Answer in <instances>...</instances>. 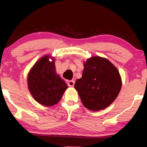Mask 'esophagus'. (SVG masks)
<instances>
[{"label":"esophagus","instance_id":"1","mask_svg":"<svg viewBox=\"0 0 147 147\" xmlns=\"http://www.w3.org/2000/svg\"><path fill=\"white\" fill-rule=\"evenodd\" d=\"M67 84L69 87H74V85H75V81L74 80L67 81Z\"/></svg>","mask_w":147,"mask_h":147}]
</instances>
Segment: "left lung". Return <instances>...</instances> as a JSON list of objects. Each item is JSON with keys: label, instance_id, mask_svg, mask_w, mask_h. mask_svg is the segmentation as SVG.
<instances>
[{"label": "left lung", "instance_id": "obj_1", "mask_svg": "<svg viewBox=\"0 0 147 147\" xmlns=\"http://www.w3.org/2000/svg\"><path fill=\"white\" fill-rule=\"evenodd\" d=\"M121 87V76L116 67L99 56L90 57L84 63L82 78L75 84L83 105L94 112L109 106Z\"/></svg>", "mask_w": 147, "mask_h": 147}]
</instances>
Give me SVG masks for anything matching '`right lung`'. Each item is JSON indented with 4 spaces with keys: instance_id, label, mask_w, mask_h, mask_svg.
<instances>
[{
    "instance_id": "obj_1",
    "label": "right lung",
    "mask_w": 147,
    "mask_h": 147,
    "mask_svg": "<svg viewBox=\"0 0 147 147\" xmlns=\"http://www.w3.org/2000/svg\"><path fill=\"white\" fill-rule=\"evenodd\" d=\"M43 56L36 62L28 75V85L32 97L46 107L56 105L67 88L66 82L56 73L55 60Z\"/></svg>"
}]
</instances>
